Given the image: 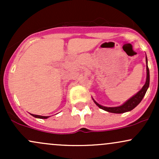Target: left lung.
I'll list each match as a JSON object with an SVG mask.
<instances>
[{
  "label": "left lung",
  "mask_w": 159,
  "mask_h": 159,
  "mask_svg": "<svg viewBox=\"0 0 159 159\" xmlns=\"http://www.w3.org/2000/svg\"><path fill=\"white\" fill-rule=\"evenodd\" d=\"M147 55H146V63H147V78H146V82L144 84V85L143 86L140 90L136 94H134V96H132L130 98L127 100L125 102H124L123 105H120V106L117 107H105V106H102L100 104H98V102H96V101L94 100L93 98V100L95 102L97 106L99 107V108L102 109V110L107 111V112L110 113H114V114H123V113H125L128 112V111H130L133 110V109L137 105H138L141 100L143 99V98L145 96L146 93H147V89L149 88V70L148 68V65H147Z\"/></svg>",
  "instance_id": "left-lung-1"
}]
</instances>
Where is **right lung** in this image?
Masks as SVG:
<instances>
[{
	"label": "right lung",
	"instance_id": "obj_1",
	"mask_svg": "<svg viewBox=\"0 0 159 159\" xmlns=\"http://www.w3.org/2000/svg\"><path fill=\"white\" fill-rule=\"evenodd\" d=\"M31 115L33 116L36 118H39V119H47V118L49 117V116H40V115H35V114H32Z\"/></svg>",
	"mask_w": 159,
	"mask_h": 159
}]
</instances>
